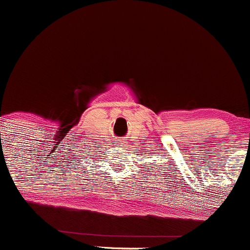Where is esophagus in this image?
<instances>
[{
  "label": "esophagus",
  "mask_w": 250,
  "mask_h": 250,
  "mask_svg": "<svg viewBox=\"0 0 250 250\" xmlns=\"http://www.w3.org/2000/svg\"><path fill=\"white\" fill-rule=\"evenodd\" d=\"M125 145V141L124 140H120L119 141V146H124Z\"/></svg>",
  "instance_id": "esophagus-1"
}]
</instances>
